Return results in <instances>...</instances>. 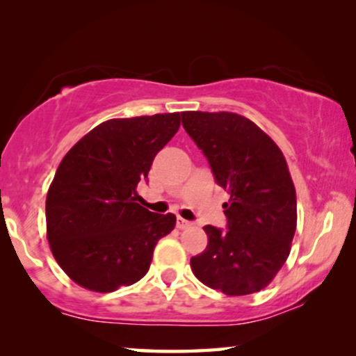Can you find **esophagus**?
I'll list each match as a JSON object with an SVG mask.
<instances>
[{"label": "esophagus", "instance_id": "esophagus-1", "mask_svg": "<svg viewBox=\"0 0 356 356\" xmlns=\"http://www.w3.org/2000/svg\"><path fill=\"white\" fill-rule=\"evenodd\" d=\"M177 227L179 228V230H184V228H188V227H191V222H188V220H184V218H181V217H178V222H177Z\"/></svg>", "mask_w": 356, "mask_h": 356}]
</instances>
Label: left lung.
<instances>
[{
    "instance_id": "8db88e82",
    "label": "left lung",
    "mask_w": 356,
    "mask_h": 356,
    "mask_svg": "<svg viewBox=\"0 0 356 356\" xmlns=\"http://www.w3.org/2000/svg\"><path fill=\"white\" fill-rule=\"evenodd\" d=\"M181 121L230 194L227 230L204 227L207 248L191 257V269L225 295L256 293L285 264L296 230V193L284 154L241 115L184 111Z\"/></svg>"
}]
</instances>
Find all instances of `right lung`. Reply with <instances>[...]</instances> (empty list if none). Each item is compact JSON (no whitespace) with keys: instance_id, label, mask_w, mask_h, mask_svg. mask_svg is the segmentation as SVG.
I'll use <instances>...</instances> for the list:
<instances>
[{"instance_id":"add662e5","label":"right lung","mask_w":356,"mask_h":356,"mask_svg":"<svg viewBox=\"0 0 356 356\" xmlns=\"http://www.w3.org/2000/svg\"><path fill=\"white\" fill-rule=\"evenodd\" d=\"M179 123V113L104 121L61 160L47 194V238L77 285L108 293L147 274L177 217L139 206L136 188Z\"/></svg>"}]
</instances>
